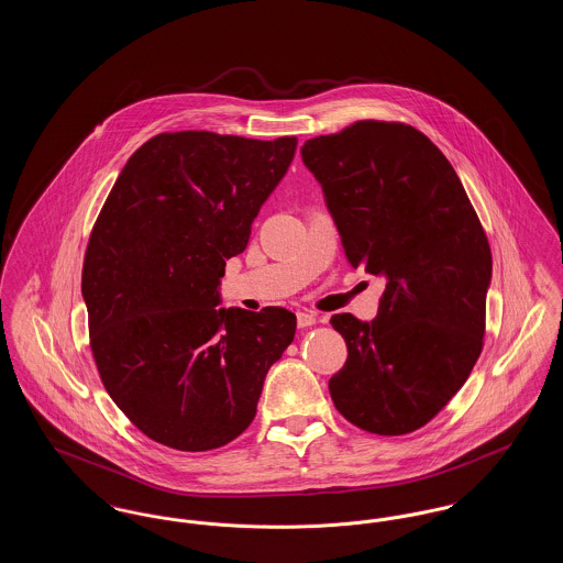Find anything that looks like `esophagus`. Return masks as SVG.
<instances>
[{"label":"esophagus","instance_id":"34e87169","mask_svg":"<svg viewBox=\"0 0 563 563\" xmlns=\"http://www.w3.org/2000/svg\"><path fill=\"white\" fill-rule=\"evenodd\" d=\"M297 324L301 329L303 327H312V324H317V314L310 312V310H301V312H297Z\"/></svg>","mask_w":563,"mask_h":563}]
</instances>
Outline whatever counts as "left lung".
<instances>
[{
	"label": "left lung",
	"mask_w": 563,
	"mask_h": 563,
	"mask_svg": "<svg viewBox=\"0 0 563 563\" xmlns=\"http://www.w3.org/2000/svg\"><path fill=\"white\" fill-rule=\"evenodd\" d=\"M352 268L386 278L372 322L331 324L349 346L329 379L338 411L375 434L422 429L452 401L483 350L492 251L454 166L418 129L358 120L308 139Z\"/></svg>",
	"instance_id": "1"
}]
</instances>
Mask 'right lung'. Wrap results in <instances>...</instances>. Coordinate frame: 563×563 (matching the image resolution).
<instances>
[{
	"mask_svg": "<svg viewBox=\"0 0 563 563\" xmlns=\"http://www.w3.org/2000/svg\"><path fill=\"white\" fill-rule=\"evenodd\" d=\"M297 136L161 133L122 168L81 268L90 350L113 402L181 452L234 441L253 422L294 312L221 308L225 260L294 161Z\"/></svg>",
	"mask_w": 563,
	"mask_h": 563,
	"instance_id": "add662e5",
	"label": "right lung"
}]
</instances>
